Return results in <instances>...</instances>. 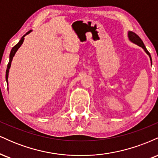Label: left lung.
<instances>
[{"instance_id":"obj_1","label":"left lung","mask_w":158,"mask_h":158,"mask_svg":"<svg viewBox=\"0 0 158 158\" xmlns=\"http://www.w3.org/2000/svg\"><path fill=\"white\" fill-rule=\"evenodd\" d=\"M128 39H129L130 41H132V42H133V43H135V44H137V45H138V46L141 47V48H142L143 50H144L145 51H146V53H147L148 55L149 56L150 60H151V63H152L151 55H150V53H149V52H148V51L147 50V49L146 48V47H145V45H144V44H143V41H142V40H141L140 38H139V36L137 35V34L135 33V32H131V31H129V32H128Z\"/></svg>"}]
</instances>
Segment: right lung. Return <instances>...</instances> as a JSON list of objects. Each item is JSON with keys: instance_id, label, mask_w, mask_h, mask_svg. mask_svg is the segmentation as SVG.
Segmentation results:
<instances>
[{"instance_id": "add662e5", "label": "right lung", "mask_w": 158, "mask_h": 158, "mask_svg": "<svg viewBox=\"0 0 158 158\" xmlns=\"http://www.w3.org/2000/svg\"><path fill=\"white\" fill-rule=\"evenodd\" d=\"M31 31H32V30H30V31L27 32V33L25 34L24 35H23V36H22V38H21V40H20V41H19V42L18 43V44H16V45H15V46H14L13 48H12V50H11L10 55V61H9L8 64H7V68H6V80L7 84H8V75H9V70H10V66H11V62H12V59H13V56H15V52H17V50H19V48H20V47H21V45L23 44V40H24V36H25V35H27V34L30 33V32H31Z\"/></svg>"}]
</instances>
